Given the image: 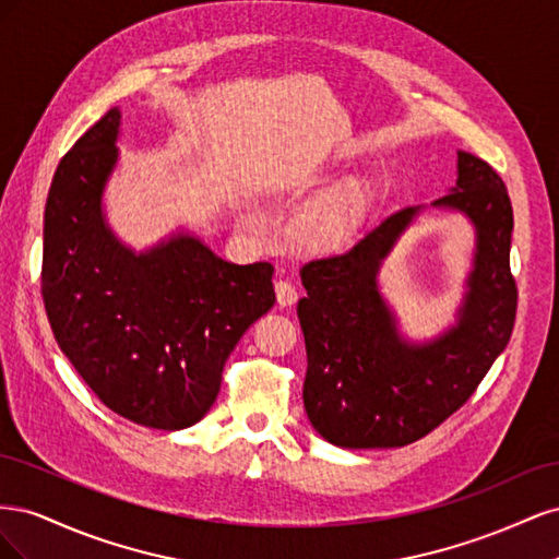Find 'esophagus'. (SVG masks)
I'll list each match as a JSON object with an SVG mask.
<instances>
[{
    "mask_svg": "<svg viewBox=\"0 0 559 559\" xmlns=\"http://www.w3.org/2000/svg\"><path fill=\"white\" fill-rule=\"evenodd\" d=\"M275 294H277L280 308H289V306H294V302L298 300L296 284L289 282V280H282V277H280V280L275 282Z\"/></svg>",
    "mask_w": 559,
    "mask_h": 559,
    "instance_id": "1",
    "label": "esophagus"
}]
</instances>
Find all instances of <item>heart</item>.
<instances>
[{
    "label": "heart",
    "mask_w": 559,
    "mask_h": 559,
    "mask_svg": "<svg viewBox=\"0 0 559 559\" xmlns=\"http://www.w3.org/2000/svg\"><path fill=\"white\" fill-rule=\"evenodd\" d=\"M370 207V189L364 181H347L321 198L298 222L300 240L310 247H335L349 240Z\"/></svg>",
    "instance_id": "heart-1"
}]
</instances>
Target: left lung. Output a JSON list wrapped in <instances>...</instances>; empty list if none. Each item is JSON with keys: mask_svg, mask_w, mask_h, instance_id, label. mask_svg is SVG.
<instances>
[{"mask_svg": "<svg viewBox=\"0 0 559 559\" xmlns=\"http://www.w3.org/2000/svg\"><path fill=\"white\" fill-rule=\"evenodd\" d=\"M436 206L467 216L474 257L455 321L427 342L403 336L379 270L400 235ZM513 207L485 160L456 151V183L429 207L386 216L359 242L300 267L308 296L298 319L308 352L302 403L337 448H403L441 425L476 392L513 333Z\"/></svg>", "mask_w": 559, "mask_h": 559, "instance_id": "8db88e82", "label": "left lung"}]
</instances>
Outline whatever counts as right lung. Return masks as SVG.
<instances>
[{"instance_id":"add662e5","label":"right lung","mask_w":559,"mask_h":559,"mask_svg":"<svg viewBox=\"0 0 559 559\" xmlns=\"http://www.w3.org/2000/svg\"><path fill=\"white\" fill-rule=\"evenodd\" d=\"M121 109L72 146L44 212L41 296L56 341L107 408L177 431L207 415L242 333L275 306V267L235 265L191 230L142 251L107 222Z\"/></svg>"}]
</instances>
